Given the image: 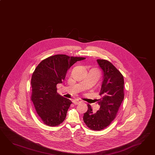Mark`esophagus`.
<instances>
[{
  "instance_id": "obj_1",
  "label": "esophagus",
  "mask_w": 155,
  "mask_h": 155,
  "mask_svg": "<svg viewBox=\"0 0 155 155\" xmlns=\"http://www.w3.org/2000/svg\"><path fill=\"white\" fill-rule=\"evenodd\" d=\"M73 103L74 104H78L79 103H80V101H79V100H74L73 101Z\"/></svg>"
}]
</instances>
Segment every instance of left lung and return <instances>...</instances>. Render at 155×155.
I'll return each instance as SVG.
<instances>
[{
  "label": "left lung",
  "instance_id": "8db88e82",
  "mask_svg": "<svg viewBox=\"0 0 155 155\" xmlns=\"http://www.w3.org/2000/svg\"><path fill=\"white\" fill-rule=\"evenodd\" d=\"M97 63L103 72V81L98 103L100 108L97 112H92L90 104L84 113L83 120L87 127L93 130H101L114 119L124 100V78L110 61L97 59Z\"/></svg>",
  "mask_w": 155,
  "mask_h": 155
}]
</instances>
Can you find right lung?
Masks as SVG:
<instances>
[{
    "label": "right lung",
    "instance_id": "right-lung-1",
    "mask_svg": "<svg viewBox=\"0 0 155 155\" xmlns=\"http://www.w3.org/2000/svg\"><path fill=\"white\" fill-rule=\"evenodd\" d=\"M84 57L57 54L43 60L31 78V101L37 113L45 124L55 127L64 121L71 101L57 92V85L62 83L68 70Z\"/></svg>",
    "mask_w": 155,
    "mask_h": 155
}]
</instances>
